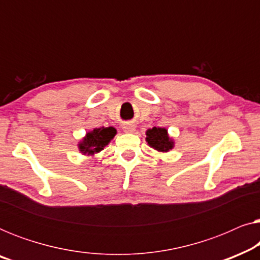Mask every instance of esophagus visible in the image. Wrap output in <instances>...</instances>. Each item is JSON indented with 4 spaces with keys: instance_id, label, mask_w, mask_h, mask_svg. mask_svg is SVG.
Instances as JSON below:
<instances>
[{
    "instance_id": "34e87169",
    "label": "esophagus",
    "mask_w": 260,
    "mask_h": 260,
    "mask_svg": "<svg viewBox=\"0 0 260 260\" xmlns=\"http://www.w3.org/2000/svg\"><path fill=\"white\" fill-rule=\"evenodd\" d=\"M123 130L125 131V133H134V131L136 130V125L133 123H126V124H124Z\"/></svg>"
}]
</instances>
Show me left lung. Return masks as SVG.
<instances>
[{
  "label": "left lung",
  "mask_w": 260,
  "mask_h": 260,
  "mask_svg": "<svg viewBox=\"0 0 260 260\" xmlns=\"http://www.w3.org/2000/svg\"><path fill=\"white\" fill-rule=\"evenodd\" d=\"M145 140H147L148 144L151 148L161 152L169 151L174 147V142L169 138L168 131L165 127L154 126L152 129H149L147 131V138Z\"/></svg>",
  "instance_id": "8db88e82"
}]
</instances>
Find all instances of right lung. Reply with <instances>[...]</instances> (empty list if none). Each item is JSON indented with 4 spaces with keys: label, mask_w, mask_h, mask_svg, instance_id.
I'll use <instances>...</instances> for the list:
<instances>
[{
    "label": "right lung",
    "mask_w": 260,
    "mask_h": 260,
    "mask_svg": "<svg viewBox=\"0 0 260 260\" xmlns=\"http://www.w3.org/2000/svg\"><path fill=\"white\" fill-rule=\"evenodd\" d=\"M116 133V129L112 126L94 129L86 134V136L84 137V140L80 142L78 147L83 154L93 155L95 152L102 151L105 145H108L109 142L115 137Z\"/></svg>",
    "instance_id": "1"
}]
</instances>
